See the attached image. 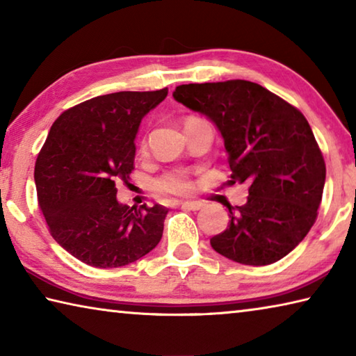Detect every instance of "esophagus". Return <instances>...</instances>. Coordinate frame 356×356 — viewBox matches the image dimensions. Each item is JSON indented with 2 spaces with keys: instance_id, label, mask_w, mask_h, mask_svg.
<instances>
[{
  "instance_id": "obj_1",
  "label": "esophagus",
  "mask_w": 356,
  "mask_h": 356,
  "mask_svg": "<svg viewBox=\"0 0 356 356\" xmlns=\"http://www.w3.org/2000/svg\"><path fill=\"white\" fill-rule=\"evenodd\" d=\"M180 206L186 210H200L204 207V202L201 201H182L180 202Z\"/></svg>"
}]
</instances>
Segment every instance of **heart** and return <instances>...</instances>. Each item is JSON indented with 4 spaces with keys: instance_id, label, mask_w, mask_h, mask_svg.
Masks as SVG:
<instances>
[{
    "instance_id": "obj_1",
    "label": "heart",
    "mask_w": 356,
    "mask_h": 356,
    "mask_svg": "<svg viewBox=\"0 0 356 356\" xmlns=\"http://www.w3.org/2000/svg\"><path fill=\"white\" fill-rule=\"evenodd\" d=\"M147 141H141V150H146ZM155 188L168 195H185L191 190L190 174L185 170H170L155 179Z\"/></svg>"
}]
</instances>
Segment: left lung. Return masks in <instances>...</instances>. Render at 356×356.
<instances>
[{"label": "left lung", "instance_id": "8db88e82", "mask_svg": "<svg viewBox=\"0 0 356 356\" xmlns=\"http://www.w3.org/2000/svg\"><path fill=\"white\" fill-rule=\"evenodd\" d=\"M174 99L221 131L229 184H248V201L229 209V225L210 238L221 256L268 265L287 256L317 220L325 185L322 150L298 108L245 80L180 84Z\"/></svg>", "mask_w": 356, "mask_h": 356}]
</instances>
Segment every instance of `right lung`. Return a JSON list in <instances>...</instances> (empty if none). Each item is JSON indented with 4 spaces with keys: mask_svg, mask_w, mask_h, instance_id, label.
<instances>
[{
    "mask_svg": "<svg viewBox=\"0 0 356 356\" xmlns=\"http://www.w3.org/2000/svg\"><path fill=\"white\" fill-rule=\"evenodd\" d=\"M166 95L168 88L99 95L53 122L35 160V190L51 237L78 261L122 267L161 240L168 209L122 206L116 186L135 170L141 119Z\"/></svg>",
    "mask_w": 356,
    "mask_h": 356,
    "instance_id": "obj_1",
    "label": "right lung"
}]
</instances>
